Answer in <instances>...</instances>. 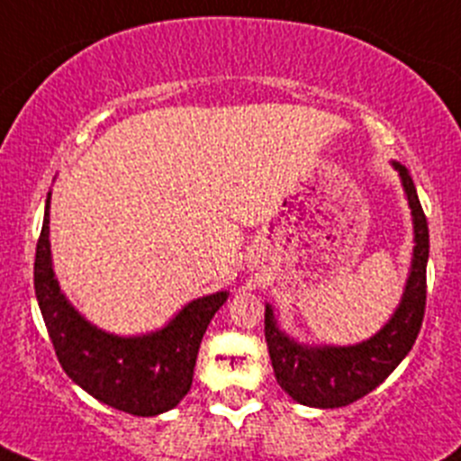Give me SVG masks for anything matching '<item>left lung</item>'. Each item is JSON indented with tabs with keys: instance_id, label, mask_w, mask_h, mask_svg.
Wrapping results in <instances>:
<instances>
[{
	"instance_id": "8db88e82",
	"label": "left lung",
	"mask_w": 461,
	"mask_h": 461,
	"mask_svg": "<svg viewBox=\"0 0 461 461\" xmlns=\"http://www.w3.org/2000/svg\"><path fill=\"white\" fill-rule=\"evenodd\" d=\"M414 216V259L407 279L402 303L391 321L368 341L348 348H304L279 332L273 309L266 304V343L279 386L300 405L334 410L352 405L355 400L371 393L393 373L400 361L414 346L425 316V268L429 255L428 218L423 213L416 186L405 166L393 163Z\"/></svg>"
}]
</instances>
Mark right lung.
Returning <instances> with one entry per match:
<instances>
[{"label": "right lung", "instance_id": "right-lung-1", "mask_svg": "<svg viewBox=\"0 0 461 461\" xmlns=\"http://www.w3.org/2000/svg\"><path fill=\"white\" fill-rule=\"evenodd\" d=\"M33 286L59 364L72 382L104 405L133 416H157L188 393L197 350L227 291L188 303L167 328L148 337H113L72 309L54 279L50 257V195L36 245Z\"/></svg>", "mask_w": 461, "mask_h": 461}]
</instances>
